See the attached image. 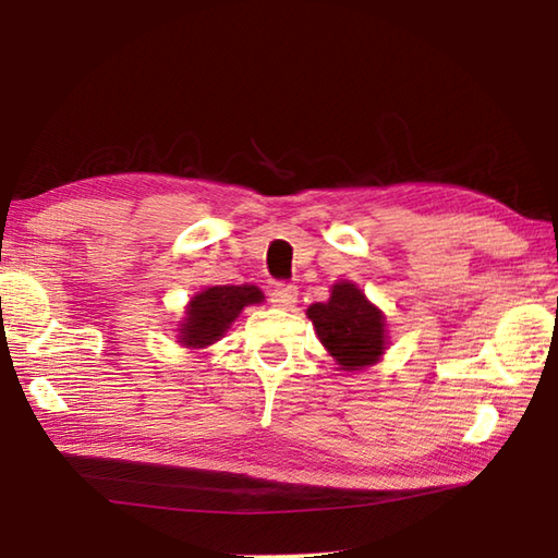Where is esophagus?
<instances>
[{
	"instance_id": "34e87169",
	"label": "esophagus",
	"mask_w": 558,
	"mask_h": 558,
	"mask_svg": "<svg viewBox=\"0 0 558 558\" xmlns=\"http://www.w3.org/2000/svg\"><path fill=\"white\" fill-rule=\"evenodd\" d=\"M270 302L280 306V310H290V306L298 302V288L288 286V282H278V286L270 290Z\"/></svg>"
}]
</instances>
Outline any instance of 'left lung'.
<instances>
[{
    "label": "left lung",
    "mask_w": 558,
    "mask_h": 558,
    "mask_svg": "<svg viewBox=\"0 0 558 558\" xmlns=\"http://www.w3.org/2000/svg\"><path fill=\"white\" fill-rule=\"evenodd\" d=\"M306 316L340 369L357 372L381 360L388 345L386 316L354 282H336L330 288V300L312 304Z\"/></svg>",
    "instance_id": "obj_1"
}]
</instances>
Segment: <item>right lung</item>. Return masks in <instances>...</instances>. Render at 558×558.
I'll return each mask as SVG.
<instances>
[{"mask_svg": "<svg viewBox=\"0 0 558 558\" xmlns=\"http://www.w3.org/2000/svg\"><path fill=\"white\" fill-rule=\"evenodd\" d=\"M264 302L256 286H216L198 292L186 304V318L180 326L184 348H206L225 336L244 306Z\"/></svg>", "mask_w": 558, "mask_h": 558, "instance_id": "obj_1", "label": "right lung"}]
</instances>
